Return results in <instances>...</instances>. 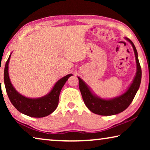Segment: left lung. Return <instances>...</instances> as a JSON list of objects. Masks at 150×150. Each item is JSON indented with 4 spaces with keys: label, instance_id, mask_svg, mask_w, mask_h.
Listing matches in <instances>:
<instances>
[{
    "label": "left lung",
    "instance_id": "8db88e82",
    "mask_svg": "<svg viewBox=\"0 0 150 150\" xmlns=\"http://www.w3.org/2000/svg\"><path fill=\"white\" fill-rule=\"evenodd\" d=\"M125 39L130 43L134 52L137 63L136 75L128 89L122 95L111 99H104L93 94L87 84L80 77L79 79V89L85 105L93 113L100 115L109 116L120 113L126 110L132 102L141 81V68L138 59V53L134 44L130 39Z\"/></svg>",
    "mask_w": 150,
    "mask_h": 150
}]
</instances>
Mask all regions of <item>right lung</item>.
<instances>
[{"instance_id":"1","label":"right lung","mask_w":150,"mask_h":150,"mask_svg":"<svg viewBox=\"0 0 150 150\" xmlns=\"http://www.w3.org/2000/svg\"><path fill=\"white\" fill-rule=\"evenodd\" d=\"M11 53L10 54L4 70V83L6 91L11 104L21 113L32 117H44L52 113L56 109L59 104V94L63 85L71 74L61 78L55 83L51 91L46 96L38 98H30L21 95L13 87L9 76V63Z\"/></svg>"}]
</instances>
